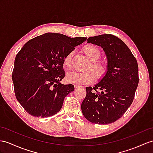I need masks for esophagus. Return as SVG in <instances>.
I'll return each instance as SVG.
<instances>
[{
  "instance_id": "obj_1",
  "label": "esophagus",
  "mask_w": 153,
  "mask_h": 153,
  "mask_svg": "<svg viewBox=\"0 0 153 153\" xmlns=\"http://www.w3.org/2000/svg\"><path fill=\"white\" fill-rule=\"evenodd\" d=\"M74 88H75L76 89V88H79L80 87V85H78V84H74Z\"/></svg>"
}]
</instances>
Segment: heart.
Returning a JSON list of instances; mask_svg holds the SVG:
<instances>
[{"label":"heart","instance_id":"obj_1","mask_svg":"<svg viewBox=\"0 0 153 153\" xmlns=\"http://www.w3.org/2000/svg\"><path fill=\"white\" fill-rule=\"evenodd\" d=\"M84 53L90 60L86 70L83 72L70 71L67 73L66 79L69 82L74 84H88L95 80H101L107 73L108 66L105 62L99 61L101 53L99 48L93 45H88L84 48ZM73 52H70L64 59V65L66 69L71 67V58ZM92 71H91V70Z\"/></svg>","mask_w":153,"mask_h":153}]
</instances>
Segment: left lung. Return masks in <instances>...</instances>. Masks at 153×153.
<instances>
[{"instance_id": "obj_1", "label": "left lung", "mask_w": 153, "mask_h": 153, "mask_svg": "<svg viewBox=\"0 0 153 153\" xmlns=\"http://www.w3.org/2000/svg\"><path fill=\"white\" fill-rule=\"evenodd\" d=\"M87 41L103 48L108 71L94 87L86 88L82 111L89 121L109 124L121 117L132 105L139 82L138 65L128 47L116 36L102 34L90 37Z\"/></svg>"}]
</instances>
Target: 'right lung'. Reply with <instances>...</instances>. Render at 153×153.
<instances>
[{
    "label": "right lung",
    "instance_id": "right-lung-1",
    "mask_svg": "<svg viewBox=\"0 0 153 153\" xmlns=\"http://www.w3.org/2000/svg\"><path fill=\"white\" fill-rule=\"evenodd\" d=\"M87 38H69L48 32L25 44L14 62L12 80L17 100L33 117H47L61 110L72 84L59 82L65 76V56Z\"/></svg>",
    "mask_w": 153,
    "mask_h": 153
}]
</instances>
